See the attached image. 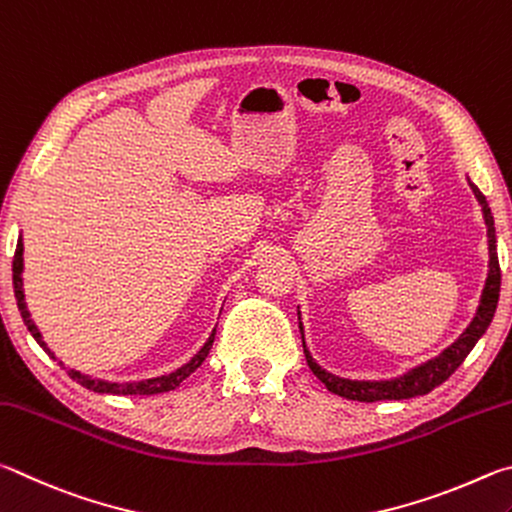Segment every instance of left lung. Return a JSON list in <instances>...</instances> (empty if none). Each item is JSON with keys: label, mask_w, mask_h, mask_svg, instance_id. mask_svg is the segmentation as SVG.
<instances>
[{"label": "left lung", "mask_w": 512, "mask_h": 512, "mask_svg": "<svg viewBox=\"0 0 512 512\" xmlns=\"http://www.w3.org/2000/svg\"><path fill=\"white\" fill-rule=\"evenodd\" d=\"M470 186H472L474 195H477V200L483 209V218H486V224H488V249H490V272H488L486 288H483V297H481V306L477 310V317H474L468 330H465V333L456 339V342L447 348V351L438 355L436 360L418 366V369L407 373L405 378H398L391 382H351V380L335 378V375L321 371L319 366L312 362L310 353L306 351V344H303V353H306V362L310 366V371L326 384V389L330 393L342 396L346 400H357V402L407 400V398L425 396V393L436 389L438 384H443L456 369H459V366L465 362V357L470 355L474 344H477L481 335L486 333L492 317H495V310H497L499 290H501V270H499V258H497L495 220H492L486 195H483L472 182H470Z\"/></svg>", "instance_id": "left-lung-1"}]
</instances>
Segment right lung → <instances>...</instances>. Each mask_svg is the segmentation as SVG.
Here are the masks:
<instances>
[{"mask_svg": "<svg viewBox=\"0 0 512 512\" xmlns=\"http://www.w3.org/2000/svg\"><path fill=\"white\" fill-rule=\"evenodd\" d=\"M22 240H17V249H15V256H13V288H15V299H17V308H20V315L24 319L26 328L31 330V335L35 337V342H38L44 353H47L51 360H56V355H53L47 344L42 342V337L38 333V328L31 321L29 310H26V303H24V292H22ZM215 335V333H213ZM213 335L209 337V342L204 344V348L200 353H197L191 362L182 369H177L175 373L170 375H161V378H152V380H143V382H125V384H112V382H101V380H94V378H87V375L78 373V371H67L71 380H76L78 384H83L85 389L89 391H96V393H116V396H150V393H164V391H173L175 387H179V382L186 380L188 375H191L197 366L204 362V357L209 355L211 346H213ZM60 364V362H58Z\"/></svg>", "mask_w": 512, "mask_h": 512, "instance_id": "right-lung-1", "label": "right lung"}]
</instances>
